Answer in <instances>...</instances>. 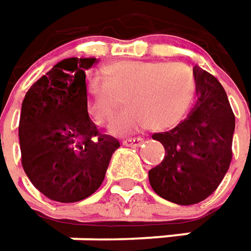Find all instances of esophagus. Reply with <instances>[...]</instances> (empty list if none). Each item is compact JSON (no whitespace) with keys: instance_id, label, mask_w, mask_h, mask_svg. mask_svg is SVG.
Masks as SVG:
<instances>
[{"instance_id":"esophagus-1","label":"esophagus","mask_w":251,"mask_h":251,"mask_svg":"<svg viewBox=\"0 0 251 251\" xmlns=\"http://www.w3.org/2000/svg\"><path fill=\"white\" fill-rule=\"evenodd\" d=\"M122 143L126 147H139V146H142L143 143H144V139H142V137H130V139L124 140Z\"/></svg>"}]
</instances>
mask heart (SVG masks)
Returning <instances> with one entry per match:
<instances>
[{
	"label": "heart",
	"instance_id": "heart-1",
	"mask_svg": "<svg viewBox=\"0 0 251 251\" xmlns=\"http://www.w3.org/2000/svg\"><path fill=\"white\" fill-rule=\"evenodd\" d=\"M107 80H91L87 87L96 118L105 122L117 114L132 91V105L112 122L111 130L129 134L146 127L168 129L177 125L196 97V82L183 66L168 62L122 61L107 69Z\"/></svg>",
	"mask_w": 251,
	"mask_h": 251
}]
</instances>
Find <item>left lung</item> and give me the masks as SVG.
I'll list each match as a JSON object with an SVG mask.
<instances>
[{
    "label": "left lung",
    "mask_w": 251,
    "mask_h": 251,
    "mask_svg": "<svg viewBox=\"0 0 251 251\" xmlns=\"http://www.w3.org/2000/svg\"><path fill=\"white\" fill-rule=\"evenodd\" d=\"M197 101L190 114L168 132L152 134L165 149L160 165L149 171L157 195L179 204L200 203L214 193L232 160L235 115L226 93L211 74L193 68Z\"/></svg>",
    "instance_id": "obj_1"
}]
</instances>
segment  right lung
Masks as SVG:
<instances>
[{"label":"right lung","instance_id":"add662e5","mask_svg":"<svg viewBox=\"0 0 251 251\" xmlns=\"http://www.w3.org/2000/svg\"><path fill=\"white\" fill-rule=\"evenodd\" d=\"M96 58H66L33 83L22 102L19 144L27 177L48 199L84 200L99 189L119 142L87 112L86 71Z\"/></svg>","mask_w":251,"mask_h":251}]
</instances>
